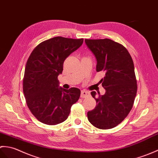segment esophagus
Returning <instances> with one entry per match:
<instances>
[{
	"label": "esophagus",
	"mask_w": 158,
	"mask_h": 158,
	"mask_svg": "<svg viewBox=\"0 0 158 158\" xmlns=\"http://www.w3.org/2000/svg\"><path fill=\"white\" fill-rule=\"evenodd\" d=\"M89 95H90V93L89 92V91L83 90L81 91V94H80V97H81V98H86Z\"/></svg>",
	"instance_id": "obj_1"
}]
</instances>
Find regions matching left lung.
<instances>
[{"mask_svg":"<svg viewBox=\"0 0 158 158\" xmlns=\"http://www.w3.org/2000/svg\"><path fill=\"white\" fill-rule=\"evenodd\" d=\"M85 43L97 59V72L102 71L101 80L106 93L95 97L97 105L88 111L89 121L99 129L114 128L127 118L132 110L137 91L135 67L131 55L123 45L111 39H85Z\"/></svg>","mask_w":158,"mask_h":158,"instance_id":"8db88e82","label":"left lung"}]
</instances>
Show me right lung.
Instances as JSON below:
<instances>
[{"label": "right lung", "instance_id": "1", "mask_svg": "<svg viewBox=\"0 0 158 158\" xmlns=\"http://www.w3.org/2000/svg\"><path fill=\"white\" fill-rule=\"evenodd\" d=\"M83 38L57 36L42 42L27 59L23 80L27 106L38 121L47 125L62 123L80 96L77 88L59 87L64 62L81 46Z\"/></svg>", "mask_w": 158, "mask_h": 158}]
</instances>
